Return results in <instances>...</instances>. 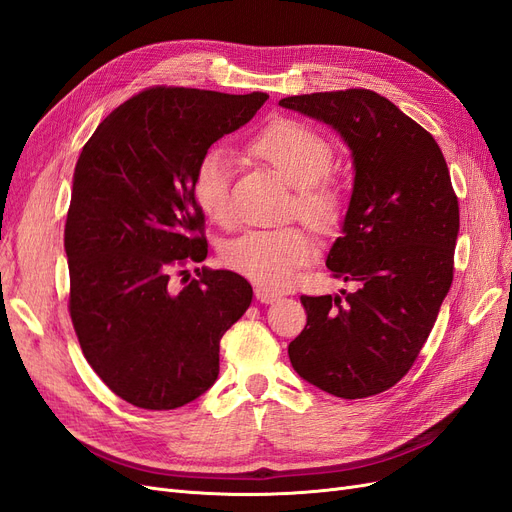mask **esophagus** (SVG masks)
I'll return each instance as SVG.
<instances>
[{"mask_svg":"<svg viewBox=\"0 0 512 512\" xmlns=\"http://www.w3.org/2000/svg\"><path fill=\"white\" fill-rule=\"evenodd\" d=\"M256 299L260 301V303H275V301H280L282 299V294H277V292H271L269 288H262V286H256Z\"/></svg>","mask_w":512,"mask_h":512,"instance_id":"esophagus-1","label":"esophagus"}]
</instances>
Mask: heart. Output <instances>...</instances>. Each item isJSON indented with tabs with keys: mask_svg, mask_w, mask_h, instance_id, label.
Instances as JSON below:
<instances>
[{
	"mask_svg": "<svg viewBox=\"0 0 512 512\" xmlns=\"http://www.w3.org/2000/svg\"><path fill=\"white\" fill-rule=\"evenodd\" d=\"M254 149L280 173L294 192L292 211L318 230H331L342 215V200L324 179L333 168V147L303 123L282 119L262 130ZM194 194L209 218L228 226L235 220L232 203V156L226 149H211L198 162L194 173ZM316 256V241L299 226L247 230L224 245L222 262L247 280L284 290L299 269Z\"/></svg>",
	"mask_w": 512,
	"mask_h": 512,
	"instance_id": "heart-1",
	"label": "heart"
}]
</instances>
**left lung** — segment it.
<instances>
[{
    "instance_id": "1",
    "label": "left lung",
    "mask_w": 512,
    "mask_h": 512,
    "mask_svg": "<svg viewBox=\"0 0 512 512\" xmlns=\"http://www.w3.org/2000/svg\"><path fill=\"white\" fill-rule=\"evenodd\" d=\"M280 106L327 123L350 149L352 196L327 267L356 290L301 297L290 342L297 374L344 399L391 389L416 361L453 284L459 203L433 136L369 89L290 96Z\"/></svg>"
}]
</instances>
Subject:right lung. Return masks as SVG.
<instances>
[{
    "mask_svg": "<svg viewBox=\"0 0 512 512\" xmlns=\"http://www.w3.org/2000/svg\"><path fill=\"white\" fill-rule=\"evenodd\" d=\"M269 96L153 87L108 115L74 168L64 230L70 318L102 382L143 410H175L220 374V339L252 303L232 271L170 273L207 258L194 173ZM188 273V271H179Z\"/></svg>",
    "mask_w": 512,
    "mask_h": 512,
    "instance_id": "add662e5",
    "label": "right lung"
}]
</instances>
